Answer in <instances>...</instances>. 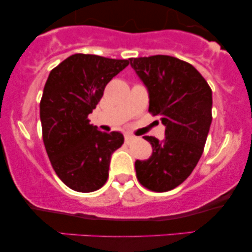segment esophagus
<instances>
[{"instance_id":"34e87169","label":"esophagus","mask_w":252,"mask_h":252,"mask_svg":"<svg viewBox=\"0 0 252 252\" xmlns=\"http://www.w3.org/2000/svg\"><path fill=\"white\" fill-rule=\"evenodd\" d=\"M134 138H135V136H132V135H130V134L124 135V140H126V143H130L132 140H134Z\"/></svg>"}]
</instances>
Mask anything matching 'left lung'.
I'll use <instances>...</instances> for the list:
<instances>
[{"mask_svg": "<svg viewBox=\"0 0 252 252\" xmlns=\"http://www.w3.org/2000/svg\"><path fill=\"white\" fill-rule=\"evenodd\" d=\"M149 94V112L160 116L164 138L144 136L148 160H136L138 181L154 192L175 189L200 160L212 122V90L194 66L169 56L131 58Z\"/></svg>", "mask_w": 252, "mask_h": 252, "instance_id": "1", "label": "left lung"}]
</instances>
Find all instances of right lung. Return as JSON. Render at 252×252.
<instances>
[{
	"instance_id": "1",
	"label": "right lung",
	"mask_w": 252,
	"mask_h": 252,
	"mask_svg": "<svg viewBox=\"0 0 252 252\" xmlns=\"http://www.w3.org/2000/svg\"><path fill=\"white\" fill-rule=\"evenodd\" d=\"M128 65L129 60L78 53L50 72L40 102L42 138L52 167L71 189L94 192L108 180L111 155L124 137L100 131L88 116L106 84Z\"/></svg>"
}]
</instances>
